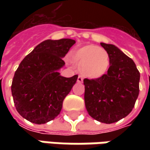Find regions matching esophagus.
I'll return each mask as SVG.
<instances>
[{
    "label": "esophagus",
    "mask_w": 150,
    "mask_h": 150,
    "mask_svg": "<svg viewBox=\"0 0 150 150\" xmlns=\"http://www.w3.org/2000/svg\"><path fill=\"white\" fill-rule=\"evenodd\" d=\"M77 81H78V83H83V79L82 77H80V76H79V77L78 78V80H77Z\"/></svg>",
    "instance_id": "esophagus-1"
}]
</instances>
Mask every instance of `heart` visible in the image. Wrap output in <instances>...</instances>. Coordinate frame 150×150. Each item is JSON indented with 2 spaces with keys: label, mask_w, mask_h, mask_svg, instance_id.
Returning <instances> with one entry per match:
<instances>
[{
  "label": "heart",
  "mask_w": 150,
  "mask_h": 150,
  "mask_svg": "<svg viewBox=\"0 0 150 150\" xmlns=\"http://www.w3.org/2000/svg\"><path fill=\"white\" fill-rule=\"evenodd\" d=\"M72 61L85 78L98 79L108 72L111 59L106 50L96 45H86L75 51Z\"/></svg>",
  "instance_id": "heart-1"
}]
</instances>
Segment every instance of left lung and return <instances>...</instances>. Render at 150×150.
I'll return each instance as SVG.
<instances>
[{"label":"left lung","mask_w":150,"mask_h":150,"mask_svg":"<svg viewBox=\"0 0 150 150\" xmlns=\"http://www.w3.org/2000/svg\"><path fill=\"white\" fill-rule=\"evenodd\" d=\"M100 44L110 56V67L102 78L83 80L85 106L97 121L112 124L133 110L139 93L140 73L134 62L117 47Z\"/></svg>","instance_id":"obj_1"}]
</instances>
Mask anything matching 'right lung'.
I'll list each match as a JSON object with an SVG mask.
<instances>
[{"instance_id": "obj_1", "label": "right lung", "mask_w": 150, "mask_h": 150, "mask_svg": "<svg viewBox=\"0 0 150 150\" xmlns=\"http://www.w3.org/2000/svg\"><path fill=\"white\" fill-rule=\"evenodd\" d=\"M75 42L69 38L46 40L21 61L12 80L11 93L17 112L26 120L46 124L60 113L78 76L65 78L58 70L65 65L62 58Z\"/></svg>"}]
</instances>
